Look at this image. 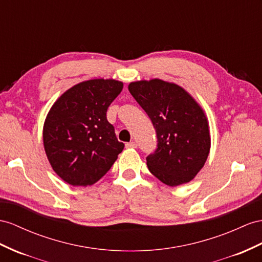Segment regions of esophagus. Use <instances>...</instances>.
I'll use <instances>...</instances> for the list:
<instances>
[{
  "instance_id": "34e87169",
  "label": "esophagus",
  "mask_w": 262,
  "mask_h": 262,
  "mask_svg": "<svg viewBox=\"0 0 262 262\" xmlns=\"http://www.w3.org/2000/svg\"><path fill=\"white\" fill-rule=\"evenodd\" d=\"M125 146H126V148H136L137 144L135 142H130V143H127Z\"/></svg>"
}]
</instances>
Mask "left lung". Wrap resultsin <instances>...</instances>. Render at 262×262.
<instances>
[{"mask_svg":"<svg viewBox=\"0 0 262 262\" xmlns=\"http://www.w3.org/2000/svg\"><path fill=\"white\" fill-rule=\"evenodd\" d=\"M128 90L156 129L157 148L146 157L149 171L171 187L189 183L210 150L204 111L183 87L162 79L133 82Z\"/></svg>","mask_w":262,"mask_h":262,"instance_id":"8db88e82","label":"left lung"}]
</instances>
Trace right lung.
I'll list each match as a JSON object with an SVG mask.
<instances>
[{"mask_svg": "<svg viewBox=\"0 0 262 262\" xmlns=\"http://www.w3.org/2000/svg\"><path fill=\"white\" fill-rule=\"evenodd\" d=\"M122 90L115 79L85 80L52 106L43 128L44 148L53 170L67 184H95L124 149L106 117Z\"/></svg>", "mask_w": 262, "mask_h": 262, "instance_id": "obj_1", "label": "right lung"}]
</instances>
